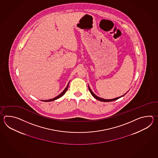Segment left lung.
Returning <instances> with one entry per match:
<instances>
[{"label":"left lung","instance_id":"left-lung-1","mask_svg":"<svg viewBox=\"0 0 158 158\" xmlns=\"http://www.w3.org/2000/svg\"><path fill=\"white\" fill-rule=\"evenodd\" d=\"M88 87H89V90L90 91V92L91 94V95L93 96V97L95 98L96 99H97L98 101H102V102H112V101H116V100H117L118 99H119V98H120L122 97H124L125 94H127V93H128L129 90L125 93V94H124V95H121V97H119L118 98H115L114 99H103V98H102L99 97H98L97 95H96L95 94H94V93L92 91V90H91L90 88V86H89V85H88Z\"/></svg>","mask_w":158,"mask_h":158}]
</instances>
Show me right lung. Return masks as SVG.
Returning <instances> with one entry per match:
<instances>
[{"instance_id": "right-lung-1", "label": "right lung", "mask_w": 158, "mask_h": 158, "mask_svg": "<svg viewBox=\"0 0 158 158\" xmlns=\"http://www.w3.org/2000/svg\"><path fill=\"white\" fill-rule=\"evenodd\" d=\"M69 82H68V84L67 87L65 88V89H64V90L63 91H62V92H61L60 94H59V95H58L57 97L54 98H52V99H49V100H42V101H44V102H51V101H55V100H56L57 99H59V98H60L62 96H63V95H64V94L66 93V91L67 90L68 87L69 86Z\"/></svg>"}]
</instances>
